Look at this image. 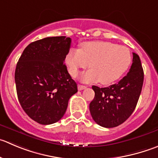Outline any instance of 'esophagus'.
I'll return each instance as SVG.
<instances>
[{
	"label": "esophagus",
	"instance_id": "1",
	"mask_svg": "<svg viewBox=\"0 0 158 158\" xmlns=\"http://www.w3.org/2000/svg\"><path fill=\"white\" fill-rule=\"evenodd\" d=\"M86 88H87V87L85 86V85H77V88H78V90H79V91H81V90L85 89Z\"/></svg>",
	"mask_w": 158,
	"mask_h": 158
}]
</instances>
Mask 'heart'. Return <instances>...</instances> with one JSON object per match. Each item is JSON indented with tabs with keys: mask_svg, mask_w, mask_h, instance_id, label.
<instances>
[{
	"mask_svg": "<svg viewBox=\"0 0 158 158\" xmlns=\"http://www.w3.org/2000/svg\"><path fill=\"white\" fill-rule=\"evenodd\" d=\"M66 62L72 77L89 66L91 69L81 75V80L107 85L118 81L127 71L132 55L127 47L111 42H86L82 43L81 49H70Z\"/></svg>",
	"mask_w": 158,
	"mask_h": 158,
	"instance_id": "obj_1",
	"label": "heart"
}]
</instances>
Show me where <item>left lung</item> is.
Listing matches in <instances>:
<instances>
[{
	"label": "left lung",
	"mask_w": 158,
	"mask_h": 158,
	"mask_svg": "<svg viewBox=\"0 0 158 158\" xmlns=\"http://www.w3.org/2000/svg\"><path fill=\"white\" fill-rule=\"evenodd\" d=\"M143 84V70L139 56L133 52V64L128 73L117 84L107 88L92 86L94 98L89 109L99 126L112 128L131 115L139 100Z\"/></svg>",
	"instance_id": "8db88e82"
}]
</instances>
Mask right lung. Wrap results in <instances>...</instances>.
Masks as SVG:
<instances>
[{
	"label": "right lung",
	"instance_id": "right-lung-1",
	"mask_svg": "<svg viewBox=\"0 0 158 158\" xmlns=\"http://www.w3.org/2000/svg\"><path fill=\"white\" fill-rule=\"evenodd\" d=\"M71 39L47 37L30 43L21 55L15 73L21 106L34 121L49 125L59 121L77 86L64 64Z\"/></svg>",
	"mask_w": 158,
	"mask_h": 158
}]
</instances>
